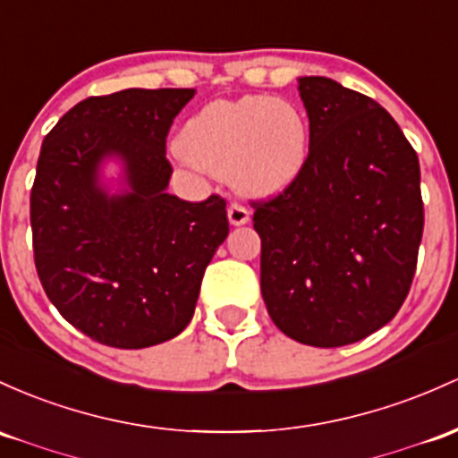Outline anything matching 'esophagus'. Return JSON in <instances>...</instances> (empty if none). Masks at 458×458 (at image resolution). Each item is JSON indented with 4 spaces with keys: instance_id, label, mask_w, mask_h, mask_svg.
Returning <instances> with one entry per match:
<instances>
[{
    "instance_id": "34e87169",
    "label": "esophagus",
    "mask_w": 458,
    "mask_h": 458,
    "mask_svg": "<svg viewBox=\"0 0 458 458\" xmlns=\"http://www.w3.org/2000/svg\"><path fill=\"white\" fill-rule=\"evenodd\" d=\"M228 219H230V224H233V225L248 224V221H250V208H248V206L239 204V202H233V204H230V208H228Z\"/></svg>"
}]
</instances>
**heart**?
<instances>
[{
    "label": "heart",
    "instance_id": "1",
    "mask_svg": "<svg viewBox=\"0 0 458 458\" xmlns=\"http://www.w3.org/2000/svg\"><path fill=\"white\" fill-rule=\"evenodd\" d=\"M309 145V119L295 104L245 95L210 102L195 113L174 154L189 167L230 175L241 193L271 195L298 178Z\"/></svg>",
    "mask_w": 458,
    "mask_h": 458
}]
</instances>
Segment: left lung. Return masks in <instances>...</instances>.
<instances>
[{"label": "left lung", "instance_id": "left-lung-1", "mask_svg": "<svg viewBox=\"0 0 458 458\" xmlns=\"http://www.w3.org/2000/svg\"><path fill=\"white\" fill-rule=\"evenodd\" d=\"M309 158L254 202L260 293L274 324L315 348L354 344L409 295L424 233L420 160L378 102L321 75L298 80Z\"/></svg>", "mask_w": 458, "mask_h": 458}]
</instances>
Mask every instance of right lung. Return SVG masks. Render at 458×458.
<instances>
[{
	"instance_id": "1",
	"label": "right lung",
	"mask_w": 458,
	"mask_h": 458,
	"mask_svg": "<svg viewBox=\"0 0 458 458\" xmlns=\"http://www.w3.org/2000/svg\"><path fill=\"white\" fill-rule=\"evenodd\" d=\"M195 89H125L75 104L41 145L32 195L34 263L49 302L110 348L139 350L182 333L206 265L225 237V199L167 193L169 128ZM106 157L126 189L98 182Z\"/></svg>"
}]
</instances>
